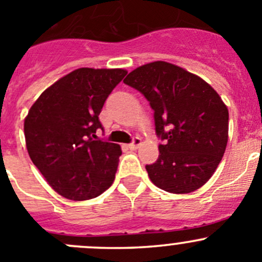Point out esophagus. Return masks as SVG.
<instances>
[{
    "label": "esophagus",
    "mask_w": 262,
    "mask_h": 262,
    "mask_svg": "<svg viewBox=\"0 0 262 262\" xmlns=\"http://www.w3.org/2000/svg\"><path fill=\"white\" fill-rule=\"evenodd\" d=\"M141 144H142V139L138 138V137H136V138L133 139V142H132L128 147L130 148V149H137V148L141 146Z\"/></svg>",
    "instance_id": "esophagus-1"
}]
</instances>
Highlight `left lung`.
I'll return each mask as SVG.
<instances>
[{
  "label": "left lung",
  "mask_w": 262,
  "mask_h": 262,
  "mask_svg": "<svg viewBox=\"0 0 262 262\" xmlns=\"http://www.w3.org/2000/svg\"><path fill=\"white\" fill-rule=\"evenodd\" d=\"M124 83L138 90L155 112L160 156L146 170L150 181L172 194L202 187L215 172L228 142V109L215 90L171 63H148Z\"/></svg>",
  "instance_id": "1"
}]
</instances>
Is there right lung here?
<instances>
[{
    "label": "right lung",
    "instance_id": "obj_1",
    "mask_svg": "<svg viewBox=\"0 0 262 262\" xmlns=\"http://www.w3.org/2000/svg\"><path fill=\"white\" fill-rule=\"evenodd\" d=\"M125 70L78 68L48 87L24 121L26 148L54 191L70 200L99 196L114 182L121 149L96 141L102 106Z\"/></svg>",
    "mask_w": 262,
    "mask_h": 262
}]
</instances>
